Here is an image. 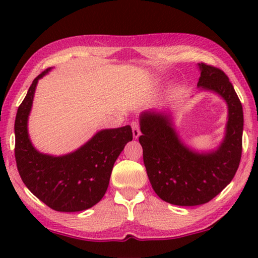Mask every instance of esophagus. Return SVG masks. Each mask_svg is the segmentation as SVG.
<instances>
[{"label":"esophagus","mask_w":258,"mask_h":258,"mask_svg":"<svg viewBox=\"0 0 258 258\" xmlns=\"http://www.w3.org/2000/svg\"><path fill=\"white\" fill-rule=\"evenodd\" d=\"M131 126H132V132H133V137L134 139H138L140 137V134H141V132H140V127H139V124L135 123V121H133L132 124H131Z\"/></svg>","instance_id":"esophagus-1"}]
</instances>
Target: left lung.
I'll list each match as a JSON object with an SVG mask.
<instances>
[{
  "instance_id": "1",
  "label": "left lung",
  "mask_w": 258,
  "mask_h": 258,
  "mask_svg": "<svg viewBox=\"0 0 258 258\" xmlns=\"http://www.w3.org/2000/svg\"><path fill=\"white\" fill-rule=\"evenodd\" d=\"M198 89L216 94L228 107L222 142L211 150L186 145L175 128L173 112H141L139 138L148 177L157 196L177 206H197L216 197L232 181L242 150L243 112L241 102L221 69L198 63Z\"/></svg>"
}]
</instances>
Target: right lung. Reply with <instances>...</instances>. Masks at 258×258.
I'll return each instance as SVG.
<instances>
[{"label": "right lung", "instance_id": "obj_1", "mask_svg": "<svg viewBox=\"0 0 258 258\" xmlns=\"http://www.w3.org/2000/svg\"><path fill=\"white\" fill-rule=\"evenodd\" d=\"M46 69L33 81L15 121L17 167L25 185L46 206L56 212H81L93 207L106 194L113 164L126 143L132 141L130 125L106 128L69 154H43L33 146L28 133L37 83Z\"/></svg>", "mask_w": 258, "mask_h": 258}]
</instances>
